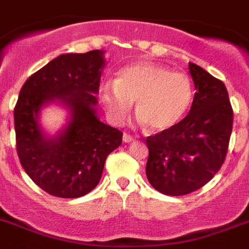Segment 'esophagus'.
Returning a JSON list of instances; mask_svg holds the SVG:
<instances>
[{"label": "esophagus", "mask_w": 249, "mask_h": 249, "mask_svg": "<svg viewBox=\"0 0 249 249\" xmlns=\"http://www.w3.org/2000/svg\"><path fill=\"white\" fill-rule=\"evenodd\" d=\"M135 140V138L130 137V135H127V134H124L123 135V142H133Z\"/></svg>", "instance_id": "obj_1"}]
</instances>
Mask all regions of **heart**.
I'll list each match as a JSON object with an SVG mask.
<instances>
[{"label":"heart","instance_id":"heart-1","mask_svg":"<svg viewBox=\"0 0 249 249\" xmlns=\"http://www.w3.org/2000/svg\"><path fill=\"white\" fill-rule=\"evenodd\" d=\"M104 110L112 123H122L137 101L138 123L157 133L181 122L193 101V85L184 73L161 65L140 62L122 69L115 83L100 89Z\"/></svg>","mask_w":249,"mask_h":249}]
</instances>
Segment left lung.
Masks as SVG:
<instances>
[{
	"label": "left lung",
	"mask_w": 249,
	"mask_h": 249,
	"mask_svg": "<svg viewBox=\"0 0 249 249\" xmlns=\"http://www.w3.org/2000/svg\"><path fill=\"white\" fill-rule=\"evenodd\" d=\"M196 92L177 126L146 138V178L166 196H185L205 185L223 165L233 126L226 85L189 62Z\"/></svg>",
	"instance_id": "obj_1"
}]
</instances>
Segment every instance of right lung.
I'll use <instances>...</instances> for the list:
<instances>
[{
    "mask_svg": "<svg viewBox=\"0 0 249 249\" xmlns=\"http://www.w3.org/2000/svg\"><path fill=\"white\" fill-rule=\"evenodd\" d=\"M103 50L62 53L26 80L15 107L16 148L27 176L46 193L79 198L101 179L107 155L120 146L123 133L104 124L96 112L107 61ZM56 102L69 111L53 137L39 124L40 110Z\"/></svg>",
    "mask_w": 249,
    "mask_h": 249,
    "instance_id": "1",
    "label": "right lung"
}]
</instances>
